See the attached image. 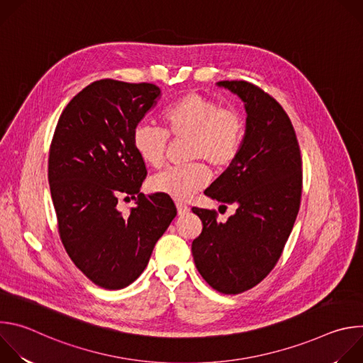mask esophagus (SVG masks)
Returning a JSON list of instances; mask_svg holds the SVG:
<instances>
[{"instance_id":"34e87169","label":"esophagus","mask_w":363,"mask_h":363,"mask_svg":"<svg viewBox=\"0 0 363 363\" xmlns=\"http://www.w3.org/2000/svg\"><path fill=\"white\" fill-rule=\"evenodd\" d=\"M177 210H178L179 216H185L189 213V206L184 202H177Z\"/></svg>"}]
</instances>
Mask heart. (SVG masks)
Listing matches in <instances>:
<instances>
[{"mask_svg":"<svg viewBox=\"0 0 363 363\" xmlns=\"http://www.w3.org/2000/svg\"><path fill=\"white\" fill-rule=\"evenodd\" d=\"M161 122L165 133L149 125H138L132 133L136 155L152 168L162 167L168 136L188 140V160L206 161L217 169L233 164L244 140L242 116L198 93H188L174 101L162 112ZM208 181L210 174L203 164L189 162L152 177L149 188L185 201L205 188Z\"/></svg>","mask_w":363,"mask_h":363,"instance_id":"heart-1","label":"heart"}]
</instances>
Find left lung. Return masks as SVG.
I'll list each match as a JSON object with an SVG mask.
<instances>
[{
    "label": "left lung",
    "mask_w": 363,
    "mask_h": 363,
    "mask_svg": "<svg viewBox=\"0 0 363 363\" xmlns=\"http://www.w3.org/2000/svg\"><path fill=\"white\" fill-rule=\"evenodd\" d=\"M217 84L244 101L245 133L237 158L205 195L237 210L218 223L214 210L194 206L202 233L192 241V255L213 289L238 294L267 277L283 252L300 208L301 157L294 128L276 99L244 80Z\"/></svg>",
    "instance_id": "left-lung-1"
}]
</instances>
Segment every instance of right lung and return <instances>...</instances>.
<instances>
[{
	"label": "right lung",
	"mask_w": 363,
	"mask_h": 363,
	"mask_svg": "<svg viewBox=\"0 0 363 363\" xmlns=\"http://www.w3.org/2000/svg\"><path fill=\"white\" fill-rule=\"evenodd\" d=\"M161 89L112 79L93 82L63 111L48 155V184L62 242L96 286L119 290L149 263L155 244L177 216L169 195L140 192L146 167L132 133ZM137 206L122 216L119 197Z\"/></svg>",
	"instance_id": "right-lung-1"
}]
</instances>
